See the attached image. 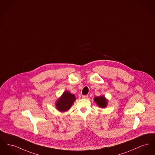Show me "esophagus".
Masks as SVG:
<instances>
[{"mask_svg": "<svg viewBox=\"0 0 155 155\" xmlns=\"http://www.w3.org/2000/svg\"><path fill=\"white\" fill-rule=\"evenodd\" d=\"M82 97L84 99H87L88 98V95H82Z\"/></svg>", "mask_w": 155, "mask_h": 155, "instance_id": "obj_1", "label": "esophagus"}]
</instances>
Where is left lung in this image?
I'll return each mask as SVG.
<instances>
[{
	"instance_id": "1",
	"label": "left lung",
	"mask_w": 155,
	"mask_h": 155,
	"mask_svg": "<svg viewBox=\"0 0 155 155\" xmlns=\"http://www.w3.org/2000/svg\"><path fill=\"white\" fill-rule=\"evenodd\" d=\"M94 101L101 108H105L107 105V100L105 99V97H97L94 98Z\"/></svg>"
}]
</instances>
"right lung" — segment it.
<instances>
[{"instance_id": "right-lung-1", "label": "right lung", "mask_w": 155, "mask_h": 155, "mask_svg": "<svg viewBox=\"0 0 155 155\" xmlns=\"http://www.w3.org/2000/svg\"><path fill=\"white\" fill-rule=\"evenodd\" d=\"M75 100V95L68 91H65L60 98L56 102V107L60 111L64 112L70 109Z\"/></svg>"}]
</instances>
